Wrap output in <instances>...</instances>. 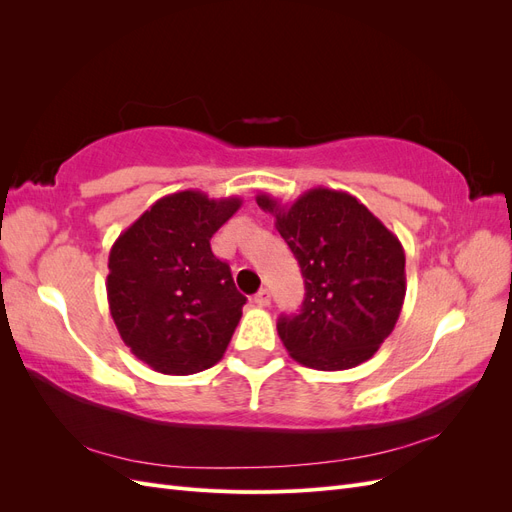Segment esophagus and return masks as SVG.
I'll return each mask as SVG.
<instances>
[{
  "label": "esophagus",
  "mask_w": 512,
  "mask_h": 512,
  "mask_svg": "<svg viewBox=\"0 0 512 512\" xmlns=\"http://www.w3.org/2000/svg\"><path fill=\"white\" fill-rule=\"evenodd\" d=\"M254 303H256V305H260V307H267V305H271V292H269L267 288L258 290V292L254 294Z\"/></svg>",
  "instance_id": "34e87169"
}]
</instances>
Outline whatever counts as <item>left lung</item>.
Returning a JSON list of instances; mask_svg holds the SVG:
<instances>
[{
  "mask_svg": "<svg viewBox=\"0 0 512 512\" xmlns=\"http://www.w3.org/2000/svg\"><path fill=\"white\" fill-rule=\"evenodd\" d=\"M256 203L275 215L305 282L301 314L277 322L292 359L320 371L371 359L393 333L406 297L399 239L348 192L314 188L292 205L258 194Z\"/></svg>",
  "mask_w": 512,
  "mask_h": 512,
  "instance_id": "left-lung-1",
  "label": "left lung"
}]
</instances>
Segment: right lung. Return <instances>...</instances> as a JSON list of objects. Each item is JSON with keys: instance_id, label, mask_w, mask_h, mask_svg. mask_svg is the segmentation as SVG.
I'll return each instance as SVG.
<instances>
[{"instance_id": "right-lung-1", "label": "right lung", "mask_w": 512, "mask_h": 512, "mask_svg": "<svg viewBox=\"0 0 512 512\" xmlns=\"http://www.w3.org/2000/svg\"><path fill=\"white\" fill-rule=\"evenodd\" d=\"M239 207L237 196L168 194L111 247L106 294L115 327L136 359L160 374H198L230 344L247 299L209 241Z\"/></svg>"}]
</instances>
